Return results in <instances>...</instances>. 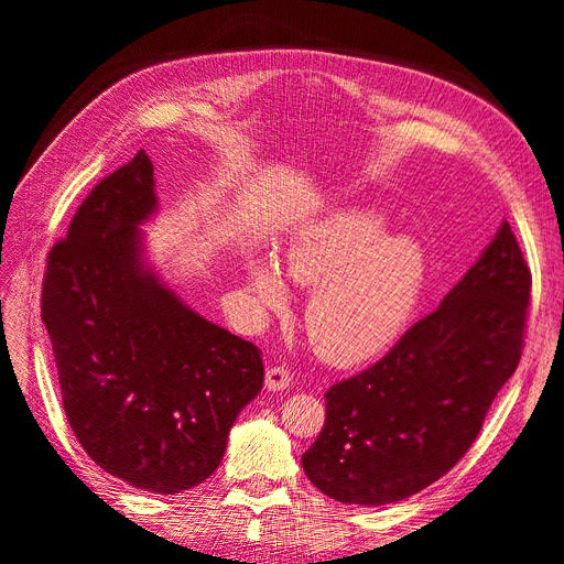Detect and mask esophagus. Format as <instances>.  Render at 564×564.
I'll list each match as a JSON object with an SVG mask.
<instances>
[{"mask_svg":"<svg viewBox=\"0 0 564 564\" xmlns=\"http://www.w3.org/2000/svg\"><path fill=\"white\" fill-rule=\"evenodd\" d=\"M289 383H292V371H289L286 367H268L265 369V388L268 390H284L289 388Z\"/></svg>","mask_w":564,"mask_h":564,"instance_id":"1","label":"esophagus"}]
</instances>
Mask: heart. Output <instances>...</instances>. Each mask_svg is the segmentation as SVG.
Returning a JSON list of instances; mask_svg holds the SVG:
<instances>
[{"label":"heart","mask_w":564,"mask_h":564,"mask_svg":"<svg viewBox=\"0 0 564 564\" xmlns=\"http://www.w3.org/2000/svg\"><path fill=\"white\" fill-rule=\"evenodd\" d=\"M383 212L352 207L305 226L286 249L284 272L312 289L305 332L322 360L352 367L395 344L421 301L429 263L412 237L388 235ZM278 263L247 261V292L261 317L289 308Z\"/></svg>","instance_id":"heart-1"}]
</instances>
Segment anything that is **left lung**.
Segmentation results:
<instances>
[{
	"mask_svg": "<svg viewBox=\"0 0 564 564\" xmlns=\"http://www.w3.org/2000/svg\"><path fill=\"white\" fill-rule=\"evenodd\" d=\"M532 275L508 220L480 259L390 352L334 383L303 454L308 480L340 503L409 499L456 466L520 362Z\"/></svg>",
	"mask_w": 564,
	"mask_h": 564,
	"instance_id": "8db88e82",
	"label": "left lung"
}]
</instances>
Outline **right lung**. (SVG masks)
<instances>
[{
    "mask_svg": "<svg viewBox=\"0 0 564 564\" xmlns=\"http://www.w3.org/2000/svg\"><path fill=\"white\" fill-rule=\"evenodd\" d=\"M158 204L139 150L94 187L48 251L42 319L84 452L135 489L178 494L218 468L237 414L263 388V360L150 265L141 226Z\"/></svg>",
    "mask_w": 564,
    "mask_h": 564,
    "instance_id": "obj_1",
    "label": "right lung"
}]
</instances>
